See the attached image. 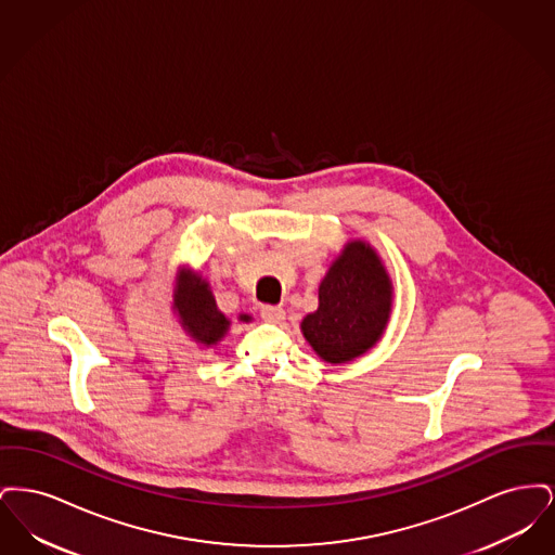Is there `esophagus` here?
Segmentation results:
<instances>
[{
  "label": "esophagus",
  "mask_w": 555,
  "mask_h": 555,
  "mask_svg": "<svg viewBox=\"0 0 555 555\" xmlns=\"http://www.w3.org/2000/svg\"><path fill=\"white\" fill-rule=\"evenodd\" d=\"M260 317L266 322H272V324H279L285 320V310L281 306H262L260 308Z\"/></svg>",
  "instance_id": "34e87169"
}]
</instances>
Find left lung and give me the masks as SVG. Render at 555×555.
Masks as SVG:
<instances>
[{
	"mask_svg": "<svg viewBox=\"0 0 555 555\" xmlns=\"http://www.w3.org/2000/svg\"><path fill=\"white\" fill-rule=\"evenodd\" d=\"M391 312V283L378 256L353 241L318 291V310L301 322L304 337L324 362H349L376 344Z\"/></svg>",
	"mask_w": 555,
	"mask_h": 555,
	"instance_id": "obj_1",
	"label": "left lung"
}]
</instances>
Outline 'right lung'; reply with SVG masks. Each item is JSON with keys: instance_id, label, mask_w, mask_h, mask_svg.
Instances as JSON below:
<instances>
[{"instance_id": "1", "label": "right lung", "mask_w": 555, "mask_h": 555, "mask_svg": "<svg viewBox=\"0 0 555 555\" xmlns=\"http://www.w3.org/2000/svg\"><path fill=\"white\" fill-rule=\"evenodd\" d=\"M175 308L181 314L189 335L199 344H218L229 328V320L216 308L208 283L199 276H191L186 272L181 276L175 291ZM241 320L247 322L249 317H241Z\"/></svg>"}]
</instances>
